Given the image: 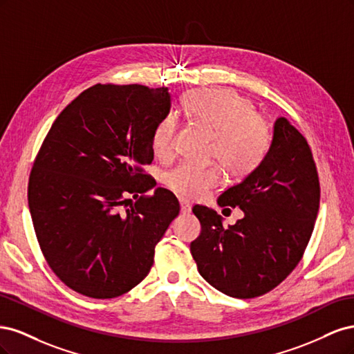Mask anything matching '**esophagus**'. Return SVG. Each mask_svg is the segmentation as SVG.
<instances>
[{"mask_svg":"<svg viewBox=\"0 0 354 354\" xmlns=\"http://www.w3.org/2000/svg\"><path fill=\"white\" fill-rule=\"evenodd\" d=\"M180 208H181V212H183V214H190V211H192L190 202L186 201V199H180Z\"/></svg>","mask_w":354,"mask_h":354,"instance_id":"34e87169","label":"esophagus"}]
</instances>
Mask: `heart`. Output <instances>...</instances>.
<instances>
[{
	"mask_svg": "<svg viewBox=\"0 0 354 354\" xmlns=\"http://www.w3.org/2000/svg\"><path fill=\"white\" fill-rule=\"evenodd\" d=\"M183 111L216 136L212 158L232 177H245L260 165L270 146L269 125L254 113L252 103L236 91L227 88H205L187 93ZM177 116L169 113L156 125L152 146L160 159L174 153ZM221 169L217 165L202 167L194 162H180L165 174L167 186L186 198H198L221 183Z\"/></svg>",
	"mask_w": 354,
	"mask_h": 354,
	"instance_id": "obj_1",
	"label": "heart"
}]
</instances>
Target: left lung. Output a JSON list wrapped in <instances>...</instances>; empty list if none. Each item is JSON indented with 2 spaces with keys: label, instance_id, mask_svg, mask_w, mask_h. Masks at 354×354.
Returning a JSON list of instances; mask_svg holds the SVG:
<instances>
[{
  "label": "left lung",
  "instance_id": "8db88e82",
  "mask_svg": "<svg viewBox=\"0 0 354 354\" xmlns=\"http://www.w3.org/2000/svg\"><path fill=\"white\" fill-rule=\"evenodd\" d=\"M319 198V177L306 138L285 116L277 118L260 165L217 199L220 207L242 209L243 217L224 227L216 211L194 207L202 230L190 252L201 276L234 298L269 292L303 257Z\"/></svg>",
  "mask_w": 354,
  "mask_h": 354
}]
</instances>
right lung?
I'll return each instance as SVG.
<instances>
[{"label":"right lung","instance_id":"add662e5","mask_svg":"<svg viewBox=\"0 0 354 354\" xmlns=\"http://www.w3.org/2000/svg\"><path fill=\"white\" fill-rule=\"evenodd\" d=\"M167 87L102 85L57 116L29 177L28 202L51 270L73 291L115 298L140 283L155 246L180 212L173 192L143 173L152 137L169 113ZM133 193L136 204L125 209Z\"/></svg>","mask_w":354,"mask_h":354}]
</instances>
